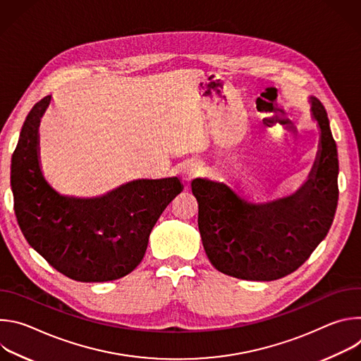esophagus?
Returning <instances> with one entry per match:
<instances>
[{
  "instance_id": "34e87169",
  "label": "esophagus",
  "mask_w": 361,
  "mask_h": 361,
  "mask_svg": "<svg viewBox=\"0 0 361 361\" xmlns=\"http://www.w3.org/2000/svg\"><path fill=\"white\" fill-rule=\"evenodd\" d=\"M197 176V170H194V169H190V170H187L185 171V176H184V180H187V181H190L191 178H194Z\"/></svg>"
}]
</instances>
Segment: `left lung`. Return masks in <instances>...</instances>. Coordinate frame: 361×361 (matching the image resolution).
I'll use <instances>...</instances> for the list:
<instances>
[{
  "label": "left lung",
  "mask_w": 361,
  "mask_h": 361,
  "mask_svg": "<svg viewBox=\"0 0 361 361\" xmlns=\"http://www.w3.org/2000/svg\"><path fill=\"white\" fill-rule=\"evenodd\" d=\"M320 130L314 166L291 195L255 204L224 183L195 178L198 230L210 263L221 273L271 281L295 271L327 235L338 200L337 145L326 109L310 97Z\"/></svg>",
  "instance_id": "left-lung-1"
}]
</instances>
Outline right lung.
I'll return each instance as SVG.
<instances>
[{
	"instance_id": "right-lung-1",
	"label": "right lung",
	"mask_w": 361,
	"mask_h": 361,
	"mask_svg": "<svg viewBox=\"0 0 361 361\" xmlns=\"http://www.w3.org/2000/svg\"><path fill=\"white\" fill-rule=\"evenodd\" d=\"M49 102L47 95L31 109L11 159L18 226L28 244L68 279H121L141 263L152 227L183 184L177 177L142 178L92 198L57 192L39 166L38 127Z\"/></svg>"
}]
</instances>
